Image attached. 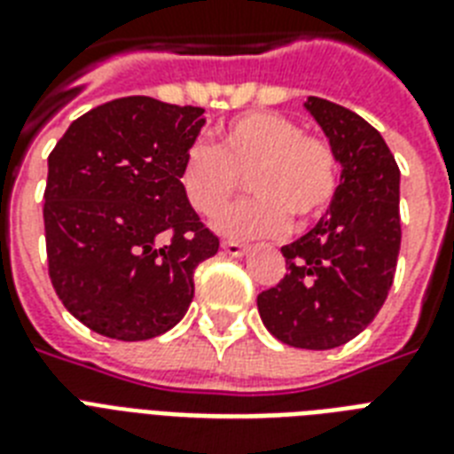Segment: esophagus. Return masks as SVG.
Listing matches in <instances>:
<instances>
[{"label": "esophagus", "mask_w": 454, "mask_h": 454, "mask_svg": "<svg viewBox=\"0 0 454 454\" xmlns=\"http://www.w3.org/2000/svg\"><path fill=\"white\" fill-rule=\"evenodd\" d=\"M221 249L226 252L228 256H245L247 254V247L245 245H240V242H221Z\"/></svg>", "instance_id": "1"}]
</instances>
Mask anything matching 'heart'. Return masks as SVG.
Instances as JSON below:
<instances>
[{
	"instance_id": "obj_1",
	"label": "heart",
	"mask_w": 454,
	"mask_h": 454,
	"mask_svg": "<svg viewBox=\"0 0 454 454\" xmlns=\"http://www.w3.org/2000/svg\"><path fill=\"white\" fill-rule=\"evenodd\" d=\"M254 198L231 207L214 228L249 240L283 233L320 219L339 188V162L327 141L303 134L301 124L278 113H247L219 129V144L195 141L185 151L178 181L188 205L216 216L231 202L240 178Z\"/></svg>"
}]
</instances>
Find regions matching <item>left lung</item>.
Masks as SVG:
<instances>
[{"label": "left lung", "mask_w": 454, "mask_h": 454, "mask_svg": "<svg viewBox=\"0 0 454 454\" xmlns=\"http://www.w3.org/2000/svg\"><path fill=\"white\" fill-rule=\"evenodd\" d=\"M303 108L337 155L339 188L316 226L280 249L287 273L256 306L283 344L325 351L358 337L387 301L401 249V171L353 110L317 96Z\"/></svg>", "instance_id": "obj_1"}]
</instances>
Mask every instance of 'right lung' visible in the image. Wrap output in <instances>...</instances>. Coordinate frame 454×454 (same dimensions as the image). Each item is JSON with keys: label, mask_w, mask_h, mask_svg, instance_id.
<instances>
[{"label": "right lung", "mask_w": 454, "mask_h": 454, "mask_svg": "<svg viewBox=\"0 0 454 454\" xmlns=\"http://www.w3.org/2000/svg\"><path fill=\"white\" fill-rule=\"evenodd\" d=\"M205 110L127 96L77 117L49 155V278L82 325L144 341L192 301V273L219 252L184 195L178 169Z\"/></svg>", "instance_id": "1"}]
</instances>
